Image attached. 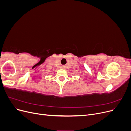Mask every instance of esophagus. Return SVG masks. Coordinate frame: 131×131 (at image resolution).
I'll use <instances>...</instances> for the list:
<instances>
[{
  "instance_id": "esophagus-1",
  "label": "esophagus",
  "mask_w": 131,
  "mask_h": 131,
  "mask_svg": "<svg viewBox=\"0 0 131 131\" xmlns=\"http://www.w3.org/2000/svg\"><path fill=\"white\" fill-rule=\"evenodd\" d=\"M62 68H63V69L65 68V67H64V66H63V67H62Z\"/></svg>"
}]
</instances>
